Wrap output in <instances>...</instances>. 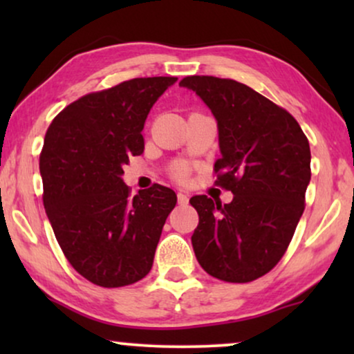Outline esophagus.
<instances>
[{
	"label": "esophagus",
	"mask_w": 354,
	"mask_h": 354,
	"mask_svg": "<svg viewBox=\"0 0 354 354\" xmlns=\"http://www.w3.org/2000/svg\"><path fill=\"white\" fill-rule=\"evenodd\" d=\"M177 198H178V203H180V205H187L188 203V195L185 192H178Z\"/></svg>",
	"instance_id": "esophagus-1"
}]
</instances>
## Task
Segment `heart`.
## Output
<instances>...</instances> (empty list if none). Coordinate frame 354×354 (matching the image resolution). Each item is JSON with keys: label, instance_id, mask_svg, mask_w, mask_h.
Here are the masks:
<instances>
[{"label": "heart", "instance_id": "b5f03b06", "mask_svg": "<svg viewBox=\"0 0 354 354\" xmlns=\"http://www.w3.org/2000/svg\"><path fill=\"white\" fill-rule=\"evenodd\" d=\"M174 174H176V177L178 180H183L188 176V169L185 164H177L176 167H174Z\"/></svg>", "mask_w": 354, "mask_h": 354}]
</instances>
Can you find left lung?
Returning a JSON list of instances; mask_svg holds the SVG:
<instances>
[{
  "instance_id": "left-lung-1",
  "label": "left lung",
  "mask_w": 354,
  "mask_h": 354,
  "mask_svg": "<svg viewBox=\"0 0 354 354\" xmlns=\"http://www.w3.org/2000/svg\"><path fill=\"white\" fill-rule=\"evenodd\" d=\"M214 114L222 156L216 183L234 193L229 205L193 196L200 222L192 235L196 259L212 277L246 283L272 270L287 251L311 180V149L288 111L245 84L188 75Z\"/></svg>"
}]
</instances>
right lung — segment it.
<instances>
[{"instance_id": "add662e5", "label": "right lung", "mask_w": 354, "mask_h": 354, "mask_svg": "<svg viewBox=\"0 0 354 354\" xmlns=\"http://www.w3.org/2000/svg\"><path fill=\"white\" fill-rule=\"evenodd\" d=\"M177 77H142L66 106L40 153L43 206L72 268L91 283L118 288L153 268L177 195L154 183L130 195L124 164L145 149V120Z\"/></svg>"}]
</instances>
